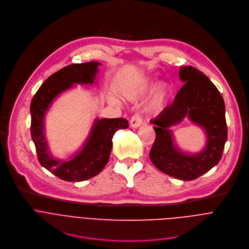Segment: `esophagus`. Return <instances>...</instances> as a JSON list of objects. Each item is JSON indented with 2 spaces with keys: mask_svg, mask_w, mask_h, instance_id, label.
<instances>
[{
  "mask_svg": "<svg viewBox=\"0 0 249 249\" xmlns=\"http://www.w3.org/2000/svg\"><path fill=\"white\" fill-rule=\"evenodd\" d=\"M129 124H130V127H133V128H137L139 127L141 124H142V119L139 115H133L130 119V122H129Z\"/></svg>",
  "mask_w": 249,
  "mask_h": 249,
  "instance_id": "obj_1",
  "label": "esophagus"
}]
</instances>
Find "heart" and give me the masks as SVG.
<instances>
[{
    "instance_id": "1",
    "label": "heart",
    "mask_w": 249,
    "mask_h": 249,
    "mask_svg": "<svg viewBox=\"0 0 249 249\" xmlns=\"http://www.w3.org/2000/svg\"><path fill=\"white\" fill-rule=\"evenodd\" d=\"M155 85V79L146 76L139 77L125 83L120 89V94L126 100L136 101L150 92ZM167 95L168 90L166 86L164 84H159L153 90L149 99L146 102V110L149 112H155L162 109L166 104ZM111 102L118 104L119 100L115 97H112Z\"/></svg>"
}]
</instances>
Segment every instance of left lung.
I'll use <instances>...</instances> for the list:
<instances>
[{
	"label": "left lung",
	"mask_w": 249,
	"mask_h": 249,
	"mask_svg": "<svg viewBox=\"0 0 249 249\" xmlns=\"http://www.w3.org/2000/svg\"><path fill=\"white\" fill-rule=\"evenodd\" d=\"M179 78L184 86L176 94L173 103L150 121L155 124L156 131L150 159L161 172L183 181H190L204 174L219 162L228 130L223 97L210 80L192 66L180 67ZM185 117L205 132L206 145L197 153L181 150L170 129Z\"/></svg>",
	"instance_id": "obj_1"
}]
</instances>
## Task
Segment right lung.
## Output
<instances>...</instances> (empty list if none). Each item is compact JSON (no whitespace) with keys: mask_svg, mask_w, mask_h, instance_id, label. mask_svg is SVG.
I'll use <instances>...</instances> for the list:
<instances>
[{"mask_svg":"<svg viewBox=\"0 0 249 249\" xmlns=\"http://www.w3.org/2000/svg\"><path fill=\"white\" fill-rule=\"evenodd\" d=\"M99 62L69 65L49 77L34 95L31 106V136L42 166L62 180L80 182L100 173L109 160L112 138L119 129L128 127L125 119H95L82 147L68 159L55 158L46 137V115L53 103L76 85H96Z\"/></svg>","mask_w":249,"mask_h":249,"instance_id":"add662e5","label":"right lung"}]
</instances>
